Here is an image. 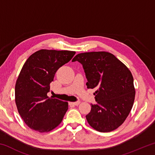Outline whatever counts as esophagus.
<instances>
[{"mask_svg":"<svg viewBox=\"0 0 155 155\" xmlns=\"http://www.w3.org/2000/svg\"><path fill=\"white\" fill-rule=\"evenodd\" d=\"M70 104H72V105H76L77 106L78 104H80V102L79 101H77V102H72V103H70Z\"/></svg>","mask_w":155,"mask_h":155,"instance_id":"obj_1","label":"esophagus"}]
</instances>
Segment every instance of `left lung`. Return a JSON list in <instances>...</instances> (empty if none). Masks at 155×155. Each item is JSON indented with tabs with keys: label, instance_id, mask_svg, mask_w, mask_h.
I'll return each mask as SVG.
<instances>
[{
	"label": "left lung",
	"instance_id": "obj_1",
	"mask_svg": "<svg viewBox=\"0 0 155 155\" xmlns=\"http://www.w3.org/2000/svg\"><path fill=\"white\" fill-rule=\"evenodd\" d=\"M83 65L87 88H96V104H91L86 119L99 132H110L127 119L134 103L135 90L128 68L108 52H83L72 61Z\"/></svg>",
	"mask_w": 155,
	"mask_h": 155
}]
</instances>
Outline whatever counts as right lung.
Wrapping results in <instances>:
<instances>
[{"label": "right lung", "mask_w": 155, "mask_h": 155, "mask_svg": "<svg viewBox=\"0 0 155 155\" xmlns=\"http://www.w3.org/2000/svg\"><path fill=\"white\" fill-rule=\"evenodd\" d=\"M76 52L41 49L28 57L15 87V101L25 124L40 133H48L61 122L68 103L49 98L50 83L57 70L67 64Z\"/></svg>", "instance_id": "add662e5"}]
</instances>
